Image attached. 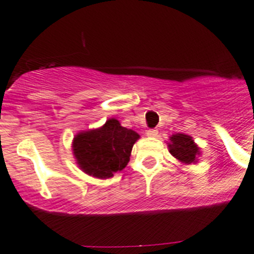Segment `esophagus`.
Here are the masks:
<instances>
[{"mask_svg":"<svg viewBox=\"0 0 254 254\" xmlns=\"http://www.w3.org/2000/svg\"><path fill=\"white\" fill-rule=\"evenodd\" d=\"M157 134H159V132H157L156 129H149V130H146V135H147V136H149V137H156Z\"/></svg>","mask_w":254,"mask_h":254,"instance_id":"esophagus-1","label":"esophagus"}]
</instances>
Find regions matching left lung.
I'll return each mask as SVG.
<instances>
[{
  "mask_svg": "<svg viewBox=\"0 0 254 254\" xmlns=\"http://www.w3.org/2000/svg\"><path fill=\"white\" fill-rule=\"evenodd\" d=\"M167 147H169L170 154L182 165L197 164L198 156L201 155V149L192 139V136L182 134V132L171 135L167 141Z\"/></svg>",
  "mask_w": 254,
  "mask_h": 254,
  "instance_id": "1",
  "label": "left lung"
}]
</instances>
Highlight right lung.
Here are the masks:
<instances>
[{
    "instance_id": "add662e5",
    "label": "right lung",
    "mask_w": 254,
    "mask_h": 254,
    "mask_svg": "<svg viewBox=\"0 0 254 254\" xmlns=\"http://www.w3.org/2000/svg\"><path fill=\"white\" fill-rule=\"evenodd\" d=\"M140 135L122 127L119 120L108 119L103 127L79 131L72 142V151L78 167L97 179H110L125 169L132 146Z\"/></svg>"
}]
</instances>
